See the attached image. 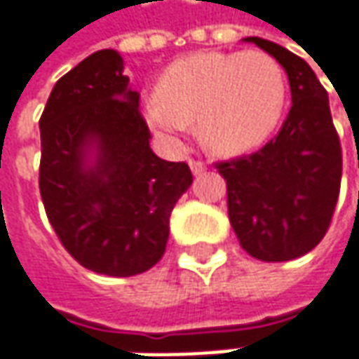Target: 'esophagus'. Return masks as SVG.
I'll return each instance as SVG.
<instances>
[{
  "instance_id": "34e87169",
  "label": "esophagus",
  "mask_w": 359,
  "mask_h": 359,
  "mask_svg": "<svg viewBox=\"0 0 359 359\" xmlns=\"http://www.w3.org/2000/svg\"><path fill=\"white\" fill-rule=\"evenodd\" d=\"M191 170L192 175H201L206 170V165H204L203 161H191Z\"/></svg>"
}]
</instances>
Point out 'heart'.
<instances>
[{
  "instance_id": "heart-1",
  "label": "heart",
  "mask_w": 359,
  "mask_h": 359,
  "mask_svg": "<svg viewBox=\"0 0 359 359\" xmlns=\"http://www.w3.org/2000/svg\"><path fill=\"white\" fill-rule=\"evenodd\" d=\"M286 75L264 51H204L182 57L158 79L142 113L156 137L182 147L196 121L201 141L218 153L250 149L274 130L286 105Z\"/></svg>"
}]
</instances>
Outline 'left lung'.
I'll return each instance as SVG.
<instances>
[{
	"mask_svg": "<svg viewBox=\"0 0 359 359\" xmlns=\"http://www.w3.org/2000/svg\"><path fill=\"white\" fill-rule=\"evenodd\" d=\"M244 41L284 67L292 107L260 151L217 168L226 180L230 224L242 248L264 262H286L318 246L330 226L340 194V139L326 89L302 57L260 37Z\"/></svg>",
	"mask_w": 359,
	"mask_h": 359,
	"instance_id": "1",
	"label": "left lung"
}]
</instances>
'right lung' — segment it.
Here are the masks:
<instances>
[{
  "label": "right lung",
  "instance_id": "right-lung-1",
  "mask_svg": "<svg viewBox=\"0 0 359 359\" xmlns=\"http://www.w3.org/2000/svg\"><path fill=\"white\" fill-rule=\"evenodd\" d=\"M123 57L101 49L57 81L41 129L39 191L61 244L97 274L127 278L163 258L168 218L192 184L153 153Z\"/></svg>",
  "mask_w": 359,
  "mask_h": 359
}]
</instances>
